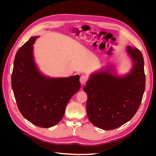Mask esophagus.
Listing matches in <instances>:
<instances>
[{"mask_svg":"<svg viewBox=\"0 0 156 156\" xmlns=\"http://www.w3.org/2000/svg\"><path fill=\"white\" fill-rule=\"evenodd\" d=\"M87 77L86 76H81L80 78V82L82 84H84L86 83V82L87 81Z\"/></svg>","mask_w":156,"mask_h":156,"instance_id":"esophagus-1","label":"esophagus"}]
</instances>
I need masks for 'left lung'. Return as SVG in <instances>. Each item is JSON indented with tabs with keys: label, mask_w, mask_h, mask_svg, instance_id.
<instances>
[{
	"label": "left lung",
	"mask_w": 156,
	"mask_h": 156,
	"mask_svg": "<svg viewBox=\"0 0 156 156\" xmlns=\"http://www.w3.org/2000/svg\"><path fill=\"white\" fill-rule=\"evenodd\" d=\"M133 61L130 72L118 76L112 66L91 73L83 88L87 94V113L90 122L104 130L120 127L130 120L140 105L145 89L141 51L127 46Z\"/></svg>",
	"instance_id": "1"
}]
</instances>
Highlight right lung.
<instances>
[{"mask_svg": "<svg viewBox=\"0 0 156 156\" xmlns=\"http://www.w3.org/2000/svg\"><path fill=\"white\" fill-rule=\"evenodd\" d=\"M30 38L18 50L12 74V87L21 114L42 128L56 125L63 118L68 102L80 89V76L51 78L43 75L35 63Z\"/></svg>", "mask_w": 156, "mask_h": 156, "instance_id": "right-lung-1", "label": "right lung"}]
</instances>
